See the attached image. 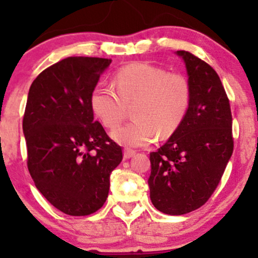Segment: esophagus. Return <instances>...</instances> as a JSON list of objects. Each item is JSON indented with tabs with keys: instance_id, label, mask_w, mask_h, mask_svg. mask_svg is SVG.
<instances>
[{
	"instance_id": "1",
	"label": "esophagus",
	"mask_w": 258,
	"mask_h": 258,
	"mask_svg": "<svg viewBox=\"0 0 258 258\" xmlns=\"http://www.w3.org/2000/svg\"><path fill=\"white\" fill-rule=\"evenodd\" d=\"M136 155V152L132 149H125L123 150V159H130L132 156Z\"/></svg>"
}]
</instances>
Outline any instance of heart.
Wrapping results in <instances>:
<instances>
[{"instance_id": "heart-1", "label": "heart", "mask_w": 258, "mask_h": 258, "mask_svg": "<svg viewBox=\"0 0 258 258\" xmlns=\"http://www.w3.org/2000/svg\"><path fill=\"white\" fill-rule=\"evenodd\" d=\"M114 86L98 84L90 96L94 116L114 128L133 105L135 120L117 127L111 137L121 146L137 148L172 135L182 125L191 103V85L179 73H166L147 61L125 65L114 75Z\"/></svg>"}]
</instances>
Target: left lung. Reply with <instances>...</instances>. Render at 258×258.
<instances>
[{"label":"left lung","mask_w":258,"mask_h":258,"mask_svg":"<svg viewBox=\"0 0 258 258\" xmlns=\"http://www.w3.org/2000/svg\"><path fill=\"white\" fill-rule=\"evenodd\" d=\"M177 54L185 63L191 103L182 125L150 153L148 179L153 205L173 216L194 211L210 199L234 148L232 111L220 76L191 53Z\"/></svg>","instance_id":"1"}]
</instances>
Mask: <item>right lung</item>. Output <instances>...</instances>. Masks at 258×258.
I'll use <instances>...</instances> for the list:
<instances>
[{
  "label": "right lung",
  "mask_w": 258,
  "mask_h": 258,
  "mask_svg": "<svg viewBox=\"0 0 258 258\" xmlns=\"http://www.w3.org/2000/svg\"><path fill=\"white\" fill-rule=\"evenodd\" d=\"M111 59L69 57L44 69L30 86L23 132L28 168L40 193L70 216L104 205L122 149L94 120L90 96Z\"/></svg>",
  "instance_id": "obj_1"
}]
</instances>
